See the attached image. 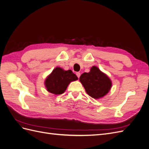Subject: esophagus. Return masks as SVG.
Segmentation results:
<instances>
[{"mask_svg": "<svg viewBox=\"0 0 149 149\" xmlns=\"http://www.w3.org/2000/svg\"><path fill=\"white\" fill-rule=\"evenodd\" d=\"M76 76H77V77H78V78L80 77V76H81V73H79V72H77V73H76Z\"/></svg>", "mask_w": 149, "mask_h": 149, "instance_id": "1", "label": "esophagus"}]
</instances>
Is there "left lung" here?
<instances>
[{"instance_id":"8db88e82","label":"left lung","mask_w":149,"mask_h":149,"mask_svg":"<svg viewBox=\"0 0 149 149\" xmlns=\"http://www.w3.org/2000/svg\"><path fill=\"white\" fill-rule=\"evenodd\" d=\"M79 81L88 95L95 100L105 96L112 87V81L109 76L96 66H92L89 73L81 75Z\"/></svg>"}]
</instances>
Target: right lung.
<instances>
[{
	"label": "right lung",
	"instance_id": "right-lung-1",
	"mask_svg": "<svg viewBox=\"0 0 149 149\" xmlns=\"http://www.w3.org/2000/svg\"><path fill=\"white\" fill-rule=\"evenodd\" d=\"M78 79L71 70H64L60 67L54 69L45 80V86L47 91L55 95L63 93L69 84Z\"/></svg>",
	"mask_w": 149,
	"mask_h": 149
}]
</instances>
